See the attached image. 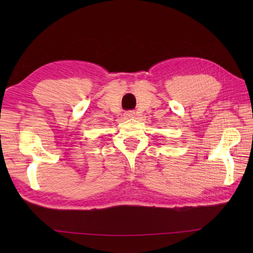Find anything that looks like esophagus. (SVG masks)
Instances as JSON below:
<instances>
[{
	"instance_id": "1",
	"label": "esophagus",
	"mask_w": 253,
	"mask_h": 253,
	"mask_svg": "<svg viewBox=\"0 0 253 253\" xmlns=\"http://www.w3.org/2000/svg\"><path fill=\"white\" fill-rule=\"evenodd\" d=\"M135 114H136V113L133 112V111H127V112H125V116H126L127 118L135 117Z\"/></svg>"
}]
</instances>
